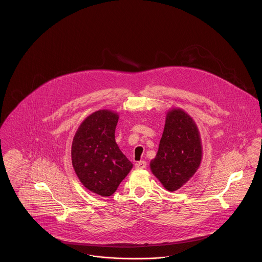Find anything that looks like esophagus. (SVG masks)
I'll list each match as a JSON object with an SVG mask.
<instances>
[{
  "instance_id": "obj_1",
  "label": "esophagus",
  "mask_w": 262,
  "mask_h": 262,
  "mask_svg": "<svg viewBox=\"0 0 262 262\" xmlns=\"http://www.w3.org/2000/svg\"><path fill=\"white\" fill-rule=\"evenodd\" d=\"M136 166H137V169H145L146 168V163L145 161H140L136 164Z\"/></svg>"
}]
</instances>
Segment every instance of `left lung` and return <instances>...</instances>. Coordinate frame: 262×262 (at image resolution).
<instances>
[{"instance_id":"1","label":"left lung","mask_w":262,"mask_h":262,"mask_svg":"<svg viewBox=\"0 0 262 262\" xmlns=\"http://www.w3.org/2000/svg\"><path fill=\"white\" fill-rule=\"evenodd\" d=\"M202 158V141L195 120L182 108H170L158 152L149 163L151 173L166 190L174 192L198 171Z\"/></svg>"}]
</instances>
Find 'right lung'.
<instances>
[{
    "label": "right lung",
    "instance_id": "obj_1",
    "mask_svg": "<svg viewBox=\"0 0 262 262\" xmlns=\"http://www.w3.org/2000/svg\"><path fill=\"white\" fill-rule=\"evenodd\" d=\"M118 114L99 110L78 126L71 145L72 166L88 191L108 197L133 169L119 149L116 138Z\"/></svg>",
    "mask_w": 262,
    "mask_h": 262
}]
</instances>
